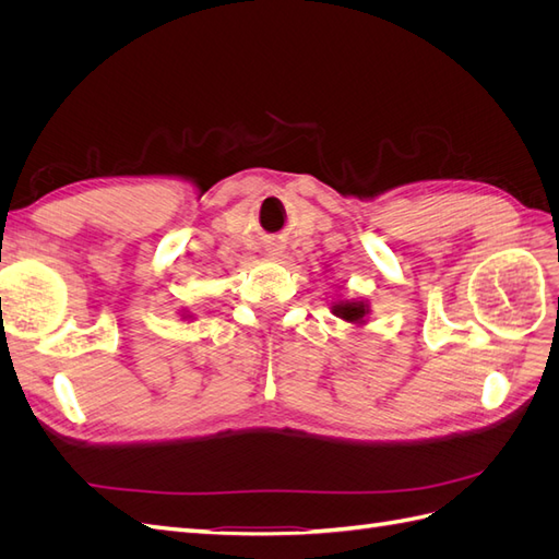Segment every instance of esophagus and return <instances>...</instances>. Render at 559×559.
<instances>
[{
    "label": "esophagus",
    "instance_id": "obj_1",
    "mask_svg": "<svg viewBox=\"0 0 559 559\" xmlns=\"http://www.w3.org/2000/svg\"><path fill=\"white\" fill-rule=\"evenodd\" d=\"M265 251H267V259H273V261H282V257H284V249L280 245H270Z\"/></svg>",
    "mask_w": 559,
    "mask_h": 559
}]
</instances>
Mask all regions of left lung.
<instances>
[{
    "label": "left lung",
    "instance_id": "left-lung-1",
    "mask_svg": "<svg viewBox=\"0 0 559 559\" xmlns=\"http://www.w3.org/2000/svg\"><path fill=\"white\" fill-rule=\"evenodd\" d=\"M331 312L347 321L352 326H366L368 324V317H370V302L368 300H359V298H337L333 300Z\"/></svg>",
    "mask_w": 559,
    "mask_h": 559
}]
</instances>
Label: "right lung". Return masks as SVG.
Listing matches in <instances>:
<instances>
[{"mask_svg":"<svg viewBox=\"0 0 559 559\" xmlns=\"http://www.w3.org/2000/svg\"><path fill=\"white\" fill-rule=\"evenodd\" d=\"M181 319H193V314H189V310H181Z\"/></svg>","mask_w":559,"mask_h":559,"instance_id":"1","label":"right lung"}]
</instances>
